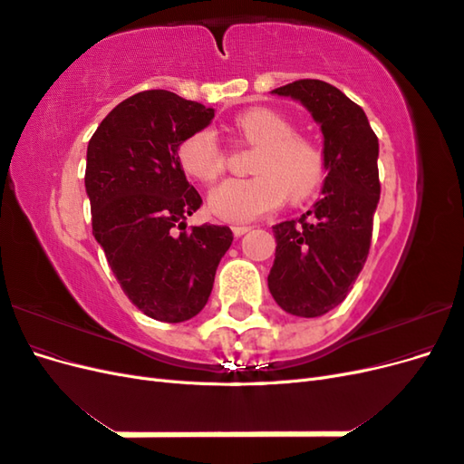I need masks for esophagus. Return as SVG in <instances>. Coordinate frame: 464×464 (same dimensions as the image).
<instances>
[{"label": "esophagus", "instance_id": "obj_1", "mask_svg": "<svg viewBox=\"0 0 464 464\" xmlns=\"http://www.w3.org/2000/svg\"><path fill=\"white\" fill-rule=\"evenodd\" d=\"M251 230V227H232V232H234V236L236 237H240V236H244L246 232H249Z\"/></svg>", "mask_w": 464, "mask_h": 464}]
</instances>
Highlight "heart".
I'll return each mask as SVG.
<instances>
[{"label":"heart","mask_w":464,"mask_h":464,"mask_svg":"<svg viewBox=\"0 0 464 464\" xmlns=\"http://www.w3.org/2000/svg\"><path fill=\"white\" fill-rule=\"evenodd\" d=\"M234 125L249 145L257 147L254 172L247 179H227L208 195L210 213L224 222L246 224L278 208L288 198L307 199L325 178V154L312 139L294 133V125L269 108H249ZM184 172L203 184L224 170V154L215 130L191 133L178 149Z\"/></svg>","instance_id":"heart-1"}]
</instances>
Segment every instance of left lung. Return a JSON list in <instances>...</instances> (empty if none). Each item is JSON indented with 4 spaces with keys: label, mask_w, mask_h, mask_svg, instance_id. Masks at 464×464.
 <instances>
[{
    "label": "left lung",
    "mask_w": 464,
    "mask_h": 464,
    "mask_svg": "<svg viewBox=\"0 0 464 464\" xmlns=\"http://www.w3.org/2000/svg\"><path fill=\"white\" fill-rule=\"evenodd\" d=\"M302 102L321 125L323 198L298 220L275 224L269 290L285 312L319 317L339 305L370 254L379 203V143L363 110L336 87L300 79L273 91Z\"/></svg>",
    "instance_id": "left-lung-1"
}]
</instances>
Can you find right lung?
Instances as JSON below:
<instances>
[{"instance_id":"obj_1","label":"right lung","mask_w":464,"mask_h":464,"mask_svg":"<svg viewBox=\"0 0 464 464\" xmlns=\"http://www.w3.org/2000/svg\"><path fill=\"white\" fill-rule=\"evenodd\" d=\"M213 118V108L170 91H143L111 110L89 141L92 234L125 296L157 321L181 323L203 310L234 240L217 224L186 230L203 199L178 149Z\"/></svg>"}]
</instances>
